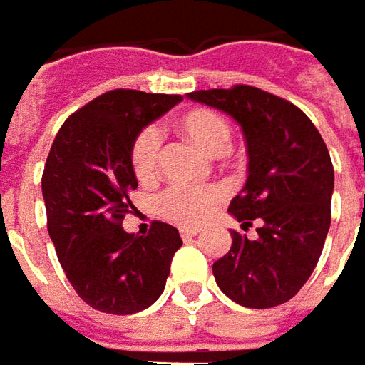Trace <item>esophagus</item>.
<instances>
[{
  "instance_id": "34e87169",
  "label": "esophagus",
  "mask_w": 365,
  "mask_h": 365,
  "mask_svg": "<svg viewBox=\"0 0 365 365\" xmlns=\"http://www.w3.org/2000/svg\"><path fill=\"white\" fill-rule=\"evenodd\" d=\"M197 235H199V229H197V227H182V229H180V237H182L185 241L197 237Z\"/></svg>"
}]
</instances>
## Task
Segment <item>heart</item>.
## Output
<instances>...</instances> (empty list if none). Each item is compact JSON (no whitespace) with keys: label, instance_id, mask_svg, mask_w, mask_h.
I'll return each mask as SVG.
<instances>
[{"label":"heart","instance_id":"b5f03b06","mask_svg":"<svg viewBox=\"0 0 365 365\" xmlns=\"http://www.w3.org/2000/svg\"><path fill=\"white\" fill-rule=\"evenodd\" d=\"M177 128L187 140H190L209 156H221L231 140V128L227 120L219 112L209 108H195L185 112L177 120ZM158 150H160V140L156 130L146 128L136 136L132 144L130 160L132 173L140 182H146L156 175ZM219 200H221V192L217 188H209V190L170 188L158 199V211L170 221L195 225L202 221Z\"/></svg>","mask_w":365,"mask_h":365}]
</instances>
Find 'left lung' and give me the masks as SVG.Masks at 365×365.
<instances>
[{"label":"left lung","mask_w":365,"mask_h":365,"mask_svg":"<svg viewBox=\"0 0 365 365\" xmlns=\"http://www.w3.org/2000/svg\"><path fill=\"white\" fill-rule=\"evenodd\" d=\"M188 100L221 110L239 124L247 178L229 212L247 231L212 263L221 291L243 307L267 309L302 289L314 273L331 222L334 166L322 134L297 106L253 86L199 90Z\"/></svg>","instance_id":"obj_1"}]
</instances>
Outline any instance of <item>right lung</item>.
Instances as JSON below:
<instances>
[{
    "instance_id": "1",
    "label": "right lung",
    "mask_w": 365,
    "mask_h": 365,
    "mask_svg": "<svg viewBox=\"0 0 365 365\" xmlns=\"http://www.w3.org/2000/svg\"><path fill=\"white\" fill-rule=\"evenodd\" d=\"M180 100L112 90L66 120L51 144L41 177L48 233L68 281L98 312L128 315L150 307L182 245L177 227L166 222L154 221L148 235L122 227L138 187L132 144Z\"/></svg>"
}]
</instances>
